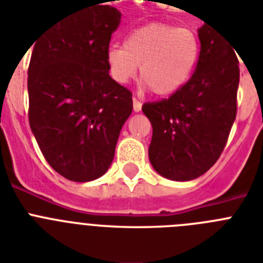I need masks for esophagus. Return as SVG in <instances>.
I'll use <instances>...</instances> for the list:
<instances>
[{
    "instance_id": "esophagus-1",
    "label": "esophagus",
    "mask_w": 263,
    "mask_h": 263,
    "mask_svg": "<svg viewBox=\"0 0 263 263\" xmlns=\"http://www.w3.org/2000/svg\"><path fill=\"white\" fill-rule=\"evenodd\" d=\"M142 108V103L138 100V99L133 98V110L136 111V112H140Z\"/></svg>"
}]
</instances>
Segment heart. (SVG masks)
<instances>
[{
	"label": "heart",
	"mask_w": 263,
	"mask_h": 263,
	"mask_svg": "<svg viewBox=\"0 0 263 263\" xmlns=\"http://www.w3.org/2000/svg\"><path fill=\"white\" fill-rule=\"evenodd\" d=\"M199 55V42L189 28L165 23H149L133 29L123 46L106 52L108 73L115 83L126 84L137 74L145 87L159 96L179 91L190 80Z\"/></svg>",
	"instance_id": "obj_1"
}]
</instances>
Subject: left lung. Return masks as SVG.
<instances>
[{
  "mask_svg": "<svg viewBox=\"0 0 263 263\" xmlns=\"http://www.w3.org/2000/svg\"><path fill=\"white\" fill-rule=\"evenodd\" d=\"M198 37L201 51L191 79L168 99L142 106L153 129L151 164L178 182L195 179L215 164L236 118V52L206 23Z\"/></svg>",
  "mask_w": 263,
  "mask_h": 263,
  "instance_id": "8db88e82",
  "label": "left lung"
}]
</instances>
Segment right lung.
Returning <instances> with one entry per match:
<instances>
[{
    "mask_svg": "<svg viewBox=\"0 0 263 263\" xmlns=\"http://www.w3.org/2000/svg\"><path fill=\"white\" fill-rule=\"evenodd\" d=\"M102 4L50 25L29 61V126L48 164L73 182L106 174L133 111L132 92L111 79L106 62L121 13Z\"/></svg>",
    "mask_w": 263,
    "mask_h": 263,
    "instance_id": "1",
    "label": "right lung"
}]
</instances>
